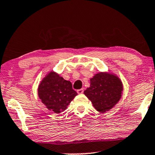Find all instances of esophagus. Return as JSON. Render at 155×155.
<instances>
[{"label":"esophagus","instance_id":"34e87169","mask_svg":"<svg viewBox=\"0 0 155 155\" xmlns=\"http://www.w3.org/2000/svg\"><path fill=\"white\" fill-rule=\"evenodd\" d=\"M83 92H84L83 89H80V90H77L78 94H82V93H83Z\"/></svg>","mask_w":155,"mask_h":155}]
</instances>
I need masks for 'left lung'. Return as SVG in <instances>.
<instances>
[{
	"instance_id": "8db88e82",
	"label": "left lung",
	"mask_w": 155,
	"mask_h": 155,
	"mask_svg": "<svg viewBox=\"0 0 155 155\" xmlns=\"http://www.w3.org/2000/svg\"><path fill=\"white\" fill-rule=\"evenodd\" d=\"M123 91L124 85L117 75L110 72H99L90 78V86L84 94L97 111L105 113L119 101Z\"/></svg>"
}]
</instances>
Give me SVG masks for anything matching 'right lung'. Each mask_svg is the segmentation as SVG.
Masks as SVG:
<instances>
[{"instance_id":"right-lung-1","label":"right lung","mask_w":155,"mask_h":155,"mask_svg":"<svg viewBox=\"0 0 155 155\" xmlns=\"http://www.w3.org/2000/svg\"><path fill=\"white\" fill-rule=\"evenodd\" d=\"M37 90L41 102L56 114L64 111L78 94L72 87L71 82L54 71L48 72L41 80Z\"/></svg>"}]
</instances>
